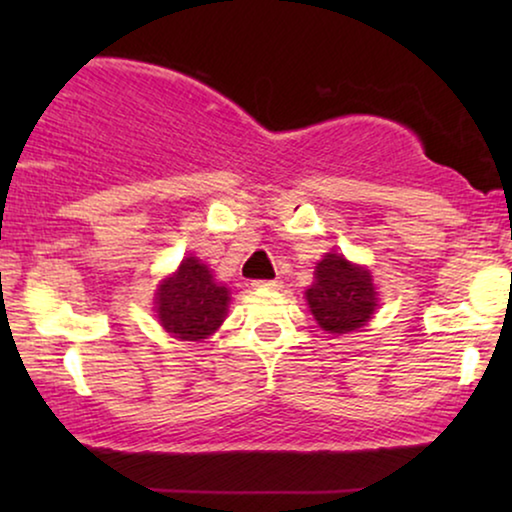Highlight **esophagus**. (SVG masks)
<instances>
[{"label": "esophagus", "mask_w": 512, "mask_h": 512, "mask_svg": "<svg viewBox=\"0 0 512 512\" xmlns=\"http://www.w3.org/2000/svg\"><path fill=\"white\" fill-rule=\"evenodd\" d=\"M251 286H256V289H279V286H282V282H279V279H256L254 284Z\"/></svg>", "instance_id": "esophagus-1"}]
</instances>
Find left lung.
<instances>
[{"mask_svg":"<svg viewBox=\"0 0 512 512\" xmlns=\"http://www.w3.org/2000/svg\"><path fill=\"white\" fill-rule=\"evenodd\" d=\"M305 300L317 324L333 335L366 326L377 310L373 275L342 254H326L314 270V284Z\"/></svg>","mask_w":512,"mask_h":512,"instance_id":"8db88e82","label":"left lung"}]
</instances>
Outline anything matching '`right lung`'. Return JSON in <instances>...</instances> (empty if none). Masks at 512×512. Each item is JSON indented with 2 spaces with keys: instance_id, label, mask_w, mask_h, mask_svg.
I'll return each instance as SVG.
<instances>
[{
  "instance_id": "add662e5",
  "label": "right lung",
  "mask_w": 512,
  "mask_h": 512,
  "mask_svg": "<svg viewBox=\"0 0 512 512\" xmlns=\"http://www.w3.org/2000/svg\"><path fill=\"white\" fill-rule=\"evenodd\" d=\"M230 293L216 282L212 270L195 256L181 261L179 270L163 279L156 293L160 326L172 338L202 340L223 324Z\"/></svg>"
}]
</instances>
